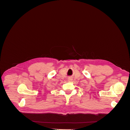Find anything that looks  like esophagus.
I'll use <instances>...</instances> for the list:
<instances>
[{
  "instance_id": "1",
  "label": "esophagus",
  "mask_w": 130,
  "mask_h": 130,
  "mask_svg": "<svg viewBox=\"0 0 130 130\" xmlns=\"http://www.w3.org/2000/svg\"><path fill=\"white\" fill-rule=\"evenodd\" d=\"M69 81H70V80H71V79H69Z\"/></svg>"
}]
</instances>
